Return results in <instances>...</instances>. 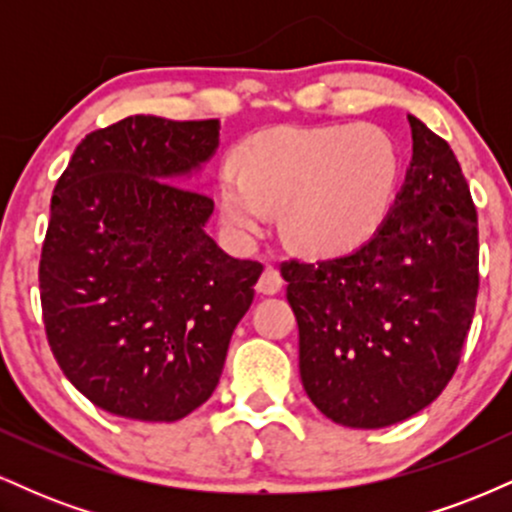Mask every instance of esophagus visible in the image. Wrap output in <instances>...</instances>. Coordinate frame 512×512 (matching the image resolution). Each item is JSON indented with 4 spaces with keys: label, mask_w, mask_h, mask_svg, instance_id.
<instances>
[{
    "label": "esophagus",
    "mask_w": 512,
    "mask_h": 512,
    "mask_svg": "<svg viewBox=\"0 0 512 512\" xmlns=\"http://www.w3.org/2000/svg\"><path fill=\"white\" fill-rule=\"evenodd\" d=\"M281 286H284V279H281L279 269L272 267V264H267L260 276V281H257V291L264 293V296H274V293L281 291Z\"/></svg>",
    "instance_id": "obj_1"
}]
</instances>
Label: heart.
Segmentation results:
<instances>
[{
	"label": "heart",
	"mask_w": 512,
	"mask_h": 512,
	"mask_svg": "<svg viewBox=\"0 0 512 512\" xmlns=\"http://www.w3.org/2000/svg\"><path fill=\"white\" fill-rule=\"evenodd\" d=\"M236 163L219 170L223 219L252 236L269 207H284V233L315 255L361 248L395 204L402 158L375 125L281 127L255 134Z\"/></svg>",
	"instance_id": "b5f03b06"
}]
</instances>
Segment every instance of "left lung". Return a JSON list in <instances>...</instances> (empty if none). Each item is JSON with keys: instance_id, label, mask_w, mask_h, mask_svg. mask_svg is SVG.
Instances as JSON below:
<instances>
[{"instance_id": "1", "label": "left lung", "mask_w": 512, "mask_h": 512, "mask_svg": "<svg viewBox=\"0 0 512 512\" xmlns=\"http://www.w3.org/2000/svg\"><path fill=\"white\" fill-rule=\"evenodd\" d=\"M414 154L368 243L284 262L310 402L334 424L385 428L436 399L455 373L479 291V228L445 139L409 115Z\"/></svg>"}]
</instances>
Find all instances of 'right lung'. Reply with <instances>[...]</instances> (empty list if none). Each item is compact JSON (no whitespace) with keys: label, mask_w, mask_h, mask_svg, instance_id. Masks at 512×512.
<instances>
[{"label":"right lung","mask_w":512,"mask_h":512,"mask_svg":"<svg viewBox=\"0 0 512 512\" xmlns=\"http://www.w3.org/2000/svg\"><path fill=\"white\" fill-rule=\"evenodd\" d=\"M219 146V120L132 115L86 134L57 180L40 255L48 342L96 407L178 421L216 390L262 264L207 236L214 199L175 185Z\"/></svg>","instance_id":"add662e5"}]
</instances>
